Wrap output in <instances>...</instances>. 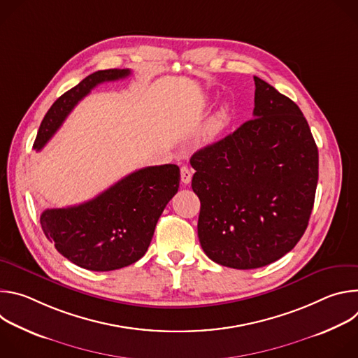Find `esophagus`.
<instances>
[{
    "mask_svg": "<svg viewBox=\"0 0 358 358\" xmlns=\"http://www.w3.org/2000/svg\"><path fill=\"white\" fill-rule=\"evenodd\" d=\"M191 178H192L191 170H189L187 166H182V167H181V181H182L184 184H189V182H191Z\"/></svg>",
    "mask_w": 358,
    "mask_h": 358,
    "instance_id": "1",
    "label": "esophagus"
}]
</instances>
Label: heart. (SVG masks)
I'll use <instances>...</instances> for the list:
<instances>
[{
  "label": "heart",
  "instance_id": "obj_1",
  "mask_svg": "<svg viewBox=\"0 0 358 358\" xmlns=\"http://www.w3.org/2000/svg\"><path fill=\"white\" fill-rule=\"evenodd\" d=\"M227 123H228V109L227 108H221L208 120V123L206 126V130H203V134H202L203 141H206V143L214 141L224 131Z\"/></svg>",
  "mask_w": 358,
  "mask_h": 358
}]
</instances>
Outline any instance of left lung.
<instances>
[{"instance_id": "1", "label": "left lung", "mask_w": 358, "mask_h": 358, "mask_svg": "<svg viewBox=\"0 0 358 358\" xmlns=\"http://www.w3.org/2000/svg\"><path fill=\"white\" fill-rule=\"evenodd\" d=\"M252 120L194 152L191 187L201 201L199 243L234 269L266 266L308 228L319 180V151L293 100L258 76Z\"/></svg>"}]
</instances>
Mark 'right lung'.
<instances>
[{"instance_id":"1","label":"right lung","mask_w":358,"mask_h":358,"mask_svg":"<svg viewBox=\"0 0 358 358\" xmlns=\"http://www.w3.org/2000/svg\"><path fill=\"white\" fill-rule=\"evenodd\" d=\"M129 75V69L97 71L64 93L45 115L34 148L38 151L48 143L94 86ZM178 185V166L145 167L79 206L45 210L41 227L72 264L96 272L122 269L147 252L157 221Z\"/></svg>"}]
</instances>
